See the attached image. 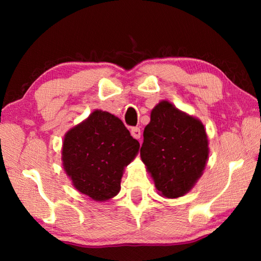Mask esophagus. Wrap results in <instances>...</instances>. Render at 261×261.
Wrapping results in <instances>:
<instances>
[{"label": "esophagus", "mask_w": 261, "mask_h": 261, "mask_svg": "<svg viewBox=\"0 0 261 261\" xmlns=\"http://www.w3.org/2000/svg\"><path fill=\"white\" fill-rule=\"evenodd\" d=\"M131 136L134 137L136 139H139L140 136H141V132L139 127H132L131 129Z\"/></svg>", "instance_id": "obj_1"}]
</instances>
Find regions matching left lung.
<instances>
[{
	"label": "left lung",
	"mask_w": 261,
	"mask_h": 261,
	"mask_svg": "<svg viewBox=\"0 0 261 261\" xmlns=\"http://www.w3.org/2000/svg\"><path fill=\"white\" fill-rule=\"evenodd\" d=\"M208 154V137L200 120L167 100L152 109L140 158L160 196L176 199L187 194L201 177Z\"/></svg>",
	"instance_id": "8db88e82"
}]
</instances>
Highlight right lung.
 Masks as SVG:
<instances>
[{
    "instance_id": "obj_1",
    "label": "right lung",
    "mask_w": 261,
    "mask_h": 261,
    "mask_svg": "<svg viewBox=\"0 0 261 261\" xmlns=\"http://www.w3.org/2000/svg\"><path fill=\"white\" fill-rule=\"evenodd\" d=\"M139 146L120 118L96 109L65 134L62 165L77 191L106 201L120 192L124 168Z\"/></svg>"
}]
</instances>
